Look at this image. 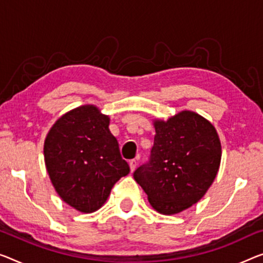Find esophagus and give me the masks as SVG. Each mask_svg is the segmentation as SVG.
Here are the masks:
<instances>
[{
	"label": "esophagus",
	"instance_id": "esophagus-1",
	"mask_svg": "<svg viewBox=\"0 0 263 263\" xmlns=\"http://www.w3.org/2000/svg\"><path fill=\"white\" fill-rule=\"evenodd\" d=\"M128 165H130L131 172H133V171H135V169H136V166H137V160L136 159H131L130 162H128Z\"/></svg>",
	"mask_w": 263,
	"mask_h": 263
}]
</instances>
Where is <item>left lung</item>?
I'll use <instances>...</instances> for the list:
<instances>
[{"instance_id":"8db88e82","label":"left lung","mask_w":263,"mask_h":263,"mask_svg":"<svg viewBox=\"0 0 263 263\" xmlns=\"http://www.w3.org/2000/svg\"><path fill=\"white\" fill-rule=\"evenodd\" d=\"M150 159L133 177L155 210L174 215L197 203L216 177L222 148L216 128L202 116L182 111L154 120Z\"/></svg>"}]
</instances>
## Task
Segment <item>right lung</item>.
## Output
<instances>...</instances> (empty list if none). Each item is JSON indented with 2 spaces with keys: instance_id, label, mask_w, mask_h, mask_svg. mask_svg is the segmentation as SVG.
<instances>
[{
  "instance_id": "add662e5",
  "label": "right lung",
  "mask_w": 263,
  "mask_h": 263,
  "mask_svg": "<svg viewBox=\"0 0 263 263\" xmlns=\"http://www.w3.org/2000/svg\"><path fill=\"white\" fill-rule=\"evenodd\" d=\"M108 125V116L84 105L60 117L45 139V163L54 189L80 213L100 209L113 185L130 172Z\"/></svg>"
}]
</instances>
